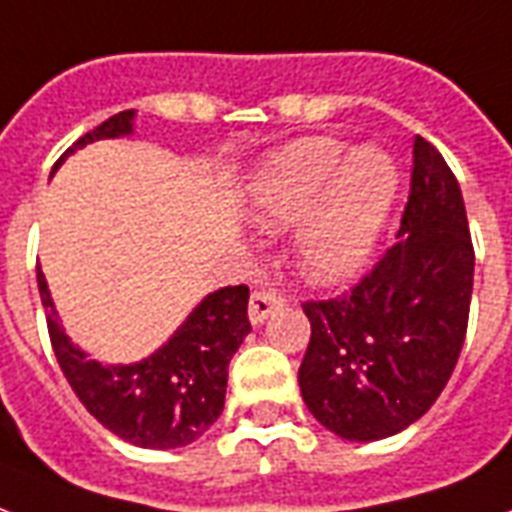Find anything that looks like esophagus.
<instances>
[{
	"mask_svg": "<svg viewBox=\"0 0 512 512\" xmlns=\"http://www.w3.org/2000/svg\"><path fill=\"white\" fill-rule=\"evenodd\" d=\"M282 306L284 298L282 295H276V292H252V298H249V322H252V325H263L265 319L271 317L273 311Z\"/></svg>",
	"mask_w": 512,
	"mask_h": 512,
	"instance_id": "esophagus-1",
	"label": "esophagus"
}]
</instances>
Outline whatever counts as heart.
Here are the masks:
<instances>
[{"instance_id":"1","label":"heart","mask_w":512,"mask_h":512,"mask_svg":"<svg viewBox=\"0 0 512 512\" xmlns=\"http://www.w3.org/2000/svg\"><path fill=\"white\" fill-rule=\"evenodd\" d=\"M400 190L397 161L378 144L346 152L306 136L271 152L249 179V217L282 233L298 225L295 263L308 282L335 284L368 263Z\"/></svg>"}]
</instances>
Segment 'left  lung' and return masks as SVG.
<instances>
[{
    "instance_id": "left-lung-1",
    "label": "left lung",
    "mask_w": 512,
    "mask_h": 512,
    "mask_svg": "<svg viewBox=\"0 0 512 512\" xmlns=\"http://www.w3.org/2000/svg\"><path fill=\"white\" fill-rule=\"evenodd\" d=\"M473 271L459 182L416 136L395 247L349 295L303 303L311 341L298 384L314 419L354 443L392 438L419 421L459 360Z\"/></svg>"
}]
</instances>
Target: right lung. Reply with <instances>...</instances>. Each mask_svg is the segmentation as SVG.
<instances>
[{"label": "right lung", "instance_id": "right-lung-1", "mask_svg": "<svg viewBox=\"0 0 512 512\" xmlns=\"http://www.w3.org/2000/svg\"><path fill=\"white\" fill-rule=\"evenodd\" d=\"M136 109L117 112L91 134L80 136L58 158L83 150L99 139H123L134 134ZM37 287L56 360L66 381L101 427L139 448H182L204 435L225 408L228 365L247 338L249 287H222L209 292L161 349L128 365H104L66 335L58 322L48 279L37 265Z\"/></svg>", "mask_w": 512, "mask_h": 512}]
</instances>
